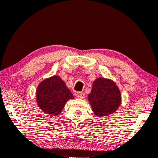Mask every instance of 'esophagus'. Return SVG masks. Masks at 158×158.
Listing matches in <instances>:
<instances>
[{
  "label": "esophagus",
  "instance_id": "1",
  "mask_svg": "<svg viewBox=\"0 0 158 158\" xmlns=\"http://www.w3.org/2000/svg\"><path fill=\"white\" fill-rule=\"evenodd\" d=\"M77 97L79 98H84L85 97V94L83 92H77Z\"/></svg>",
  "mask_w": 158,
  "mask_h": 158
}]
</instances>
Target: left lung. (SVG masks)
Masks as SVG:
<instances>
[{"label": "left lung", "instance_id": "1", "mask_svg": "<svg viewBox=\"0 0 158 158\" xmlns=\"http://www.w3.org/2000/svg\"><path fill=\"white\" fill-rule=\"evenodd\" d=\"M88 100L94 114L104 117L118 108L121 103V92L113 81L98 78L94 81Z\"/></svg>", "mask_w": 158, "mask_h": 158}]
</instances>
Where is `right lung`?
<instances>
[{"label": "right lung", "mask_w": 158, "mask_h": 158, "mask_svg": "<svg viewBox=\"0 0 158 158\" xmlns=\"http://www.w3.org/2000/svg\"><path fill=\"white\" fill-rule=\"evenodd\" d=\"M37 103L40 108L49 115L56 116L64 109L69 99L74 96L58 76L43 80L37 87Z\"/></svg>", "instance_id": "obj_1"}]
</instances>
